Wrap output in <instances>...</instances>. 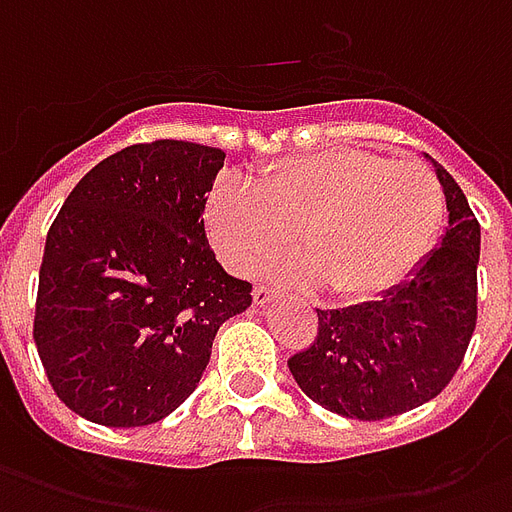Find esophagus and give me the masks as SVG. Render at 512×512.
<instances>
[{
  "mask_svg": "<svg viewBox=\"0 0 512 512\" xmlns=\"http://www.w3.org/2000/svg\"><path fill=\"white\" fill-rule=\"evenodd\" d=\"M275 297H278V292L270 289V286H256V289H253V302H256V305H267V302H272Z\"/></svg>",
  "mask_w": 512,
  "mask_h": 512,
  "instance_id": "obj_1",
  "label": "esophagus"
}]
</instances>
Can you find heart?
<instances>
[{"label": "heart", "mask_w": 512, "mask_h": 512, "mask_svg": "<svg viewBox=\"0 0 512 512\" xmlns=\"http://www.w3.org/2000/svg\"><path fill=\"white\" fill-rule=\"evenodd\" d=\"M445 190L420 160L365 149H322L261 171L256 190L215 185L207 229L220 259L256 275L302 242L308 259L283 261L289 283H327L341 300H371L406 281L434 251Z\"/></svg>", "instance_id": "heart-1"}]
</instances>
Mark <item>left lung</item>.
I'll use <instances>...</instances> for the list:
<instances>
[{"mask_svg": "<svg viewBox=\"0 0 512 512\" xmlns=\"http://www.w3.org/2000/svg\"><path fill=\"white\" fill-rule=\"evenodd\" d=\"M428 160L447 201L439 245L379 300L316 311L319 333L289 360L302 393L343 417L384 420L436 398L475 333L480 223L450 171Z\"/></svg>", "mask_w": 512, "mask_h": 512, "instance_id": "8db88e82", "label": "left lung"}]
</instances>
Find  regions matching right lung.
<instances>
[{
    "mask_svg": "<svg viewBox=\"0 0 512 512\" xmlns=\"http://www.w3.org/2000/svg\"><path fill=\"white\" fill-rule=\"evenodd\" d=\"M223 158L174 138L125 147L51 223L37 354L59 401L89 423L163 420L201 382L220 324L248 311L251 283L220 267L204 231Z\"/></svg>",
    "mask_w": 512,
    "mask_h": 512,
    "instance_id": "obj_1",
    "label": "right lung"
}]
</instances>
